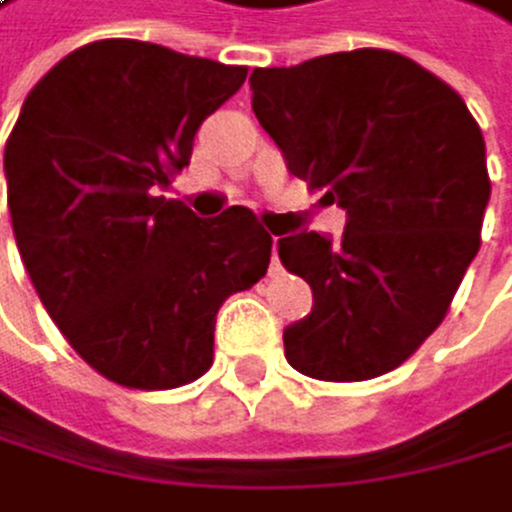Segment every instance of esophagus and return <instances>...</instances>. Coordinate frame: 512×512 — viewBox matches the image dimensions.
I'll return each mask as SVG.
<instances>
[{"mask_svg": "<svg viewBox=\"0 0 512 512\" xmlns=\"http://www.w3.org/2000/svg\"><path fill=\"white\" fill-rule=\"evenodd\" d=\"M270 270H280V258H277V235H273V261H270Z\"/></svg>", "mask_w": 512, "mask_h": 512, "instance_id": "34e87169", "label": "esophagus"}]
</instances>
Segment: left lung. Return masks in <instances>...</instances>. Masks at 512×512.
<instances>
[{
  "instance_id": "1",
  "label": "left lung",
  "mask_w": 512,
  "mask_h": 512,
  "mask_svg": "<svg viewBox=\"0 0 512 512\" xmlns=\"http://www.w3.org/2000/svg\"><path fill=\"white\" fill-rule=\"evenodd\" d=\"M251 109L292 176L346 210L340 239L277 242L314 295L283 330L286 362L318 381L393 371L444 321L482 245V128L450 84L387 49L254 68Z\"/></svg>"
}]
</instances>
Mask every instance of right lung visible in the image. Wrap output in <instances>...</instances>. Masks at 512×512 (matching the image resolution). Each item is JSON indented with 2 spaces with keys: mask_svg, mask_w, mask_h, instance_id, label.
<instances>
[{
  "mask_svg": "<svg viewBox=\"0 0 512 512\" xmlns=\"http://www.w3.org/2000/svg\"><path fill=\"white\" fill-rule=\"evenodd\" d=\"M245 75L97 40L46 71L8 135V213L30 283L71 349L122 387L198 381L220 305L267 273L273 239L248 207L201 220L163 194Z\"/></svg>",
  "mask_w": 512,
  "mask_h": 512,
  "instance_id": "add662e5",
  "label": "right lung"
}]
</instances>
